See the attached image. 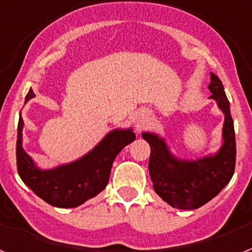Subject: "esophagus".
Masks as SVG:
<instances>
[{"label": "esophagus", "mask_w": 252, "mask_h": 252, "mask_svg": "<svg viewBox=\"0 0 252 252\" xmlns=\"http://www.w3.org/2000/svg\"><path fill=\"white\" fill-rule=\"evenodd\" d=\"M144 122H146V121H144V120H140V122H139V125L142 126V125H144Z\"/></svg>", "instance_id": "obj_1"}]
</instances>
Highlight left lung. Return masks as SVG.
<instances>
[{"label": "left lung", "instance_id": "obj_1", "mask_svg": "<svg viewBox=\"0 0 252 252\" xmlns=\"http://www.w3.org/2000/svg\"><path fill=\"white\" fill-rule=\"evenodd\" d=\"M217 105L225 116L224 143L215 155L198 160H180L173 156L162 138L154 132H143L150 143L148 169L156 194L169 206L178 209H196L213 199L231 180L235 168L234 124L229 100L220 78L211 72L208 86Z\"/></svg>", "mask_w": 252, "mask_h": 252}]
</instances>
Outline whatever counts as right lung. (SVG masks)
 <instances>
[{
    "label": "right lung",
    "mask_w": 252,
    "mask_h": 252,
    "mask_svg": "<svg viewBox=\"0 0 252 252\" xmlns=\"http://www.w3.org/2000/svg\"><path fill=\"white\" fill-rule=\"evenodd\" d=\"M35 97L30 90L26 102ZM23 120L19 117L17 138V166L22 181L39 198L58 208H75L101 192L108 185L114 158L124 147L135 140L132 128L110 131L94 150L79 160L41 170L22 147Z\"/></svg>",
    "instance_id": "obj_1"
}]
</instances>
